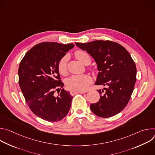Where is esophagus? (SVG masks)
<instances>
[{
  "mask_svg": "<svg viewBox=\"0 0 155 155\" xmlns=\"http://www.w3.org/2000/svg\"><path fill=\"white\" fill-rule=\"evenodd\" d=\"M70 93H71V95H75V94H77V93H81V94H83V93H86V91H77V90H71V91H70Z\"/></svg>",
  "mask_w": 155,
  "mask_h": 155,
  "instance_id": "34e87169",
  "label": "esophagus"
}]
</instances>
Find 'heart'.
Segmentation results:
<instances>
[{
	"mask_svg": "<svg viewBox=\"0 0 155 155\" xmlns=\"http://www.w3.org/2000/svg\"><path fill=\"white\" fill-rule=\"evenodd\" d=\"M75 56L81 62L85 65H87L91 62V58L89 54L84 50H79L76 51ZM68 60V56H64L58 62V69L59 74L61 75H65L67 74ZM91 81V77L87 74L74 75L66 80L65 84L69 90L81 91L86 89Z\"/></svg>",
	"mask_w": 155,
	"mask_h": 155,
	"instance_id": "heart-1",
	"label": "heart"
}]
</instances>
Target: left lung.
Returning a JSON list of instances; mask_svg holds the SVG:
<instances>
[{"mask_svg":"<svg viewBox=\"0 0 155 155\" xmlns=\"http://www.w3.org/2000/svg\"><path fill=\"white\" fill-rule=\"evenodd\" d=\"M95 60L99 71L96 85L106 86L100 93L99 101L90 105L97 116H115L127 105L136 81V66L129 52L120 44L110 40L75 43Z\"/></svg>","mask_w":155,"mask_h":155,"instance_id":"left-lung-1","label":"left lung"}]
</instances>
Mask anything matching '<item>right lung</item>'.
I'll use <instances>...</instances> for the list:
<instances>
[{
	"label": "right lung",
	"mask_w": 155,
	"mask_h": 155,
	"mask_svg": "<svg viewBox=\"0 0 155 155\" xmlns=\"http://www.w3.org/2000/svg\"><path fill=\"white\" fill-rule=\"evenodd\" d=\"M73 43L42 42L29 50L21 60L19 69V85L31 111L50 122L62 120L68 115L73 97L62 89L64 86L58 64ZM60 92V91H59Z\"/></svg>",
	"instance_id": "obj_1"
}]
</instances>
